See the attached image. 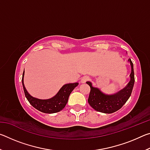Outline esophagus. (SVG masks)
<instances>
[{
	"mask_svg": "<svg viewBox=\"0 0 150 150\" xmlns=\"http://www.w3.org/2000/svg\"><path fill=\"white\" fill-rule=\"evenodd\" d=\"M88 79H89V77H88V76H84V77H83L82 78H81V83H85L87 82V81H88Z\"/></svg>",
	"mask_w": 150,
	"mask_h": 150,
	"instance_id": "34e87169",
	"label": "esophagus"
}]
</instances>
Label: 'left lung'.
<instances>
[{"label":"left lung","instance_id":"obj_1","mask_svg":"<svg viewBox=\"0 0 150 150\" xmlns=\"http://www.w3.org/2000/svg\"><path fill=\"white\" fill-rule=\"evenodd\" d=\"M131 65L130 81L125 88L114 95H106L99 88L94 87L90 81L87 84L90 86L91 91L88 98V103L95 110L103 113L110 114L118 110L122 107L131 95L134 85V65L130 59H128Z\"/></svg>","mask_w":150,"mask_h":150}]
</instances>
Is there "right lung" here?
Wrapping results in <instances>:
<instances>
[{
    "mask_svg": "<svg viewBox=\"0 0 150 150\" xmlns=\"http://www.w3.org/2000/svg\"><path fill=\"white\" fill-rule=\"evenodd\" d=\"M24 71L22 74V83L23 85L25 96L32 106L44 113L52 114L58 112L62 110L67 103L68 98L71 93L79 85L78 83H68L63 86L58 91V93L52 98L49 99H39V98L33 97L28 92L24 84Z\"/></svg>",
    "mask_w": 150,
    "mask_h": 150,
    "instance_id": "obj_1",
    "label": "right lung"
}]
</instances>
